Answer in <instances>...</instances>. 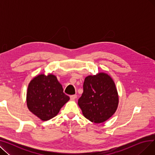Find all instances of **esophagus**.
I'll list each match as a JSON object with an SVG mask.
<instances>
[{"label":"esophagus","instance_id":"34e87169","mask_svg":"<svg viewBox=\"0 0 155 155\" xmlns=\"http://www.w3.org/2000/svg\"><path fill=\"white\" fill-rule=\"evenodd\" d=\"M77 95H70V99L71 101H74L77 99Z\"/></svg>","mask_w":155,"mask_h":155}]
</instances>
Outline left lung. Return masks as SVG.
<instances>
[{"mask_svg":"<svg viewBox=\"0 0 155 155\" xmlns=\"http://www.w3.org/2000/svg\"><path fill=\"white\" fill-rule=\"evenodd\" d=\"M78 104L84 117L92 123H102L112 117L118 107L119 95L111 77L101 72L85 77Z\"/></svg>","mask_w":155,"mask_h":155,"instance_id":"1","label":"left lung"}]
</instances>
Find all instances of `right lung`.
<instances>
[{"instance_id": "1", "label": "right lung", "mask_w": 155, "mask_h": 155, "mask_svg": "<svg viewBox=\"0 0 155 155\" xmlns=\"http://www.w3.org/2000/svg\"><path fill=\"white\" fill-rule=\"evenodd\" d=\"M70 100L61 84L53 74H39L29 84L26 102L28 109L43 121L55 117Z\"/></svg>"}]
</instances>
